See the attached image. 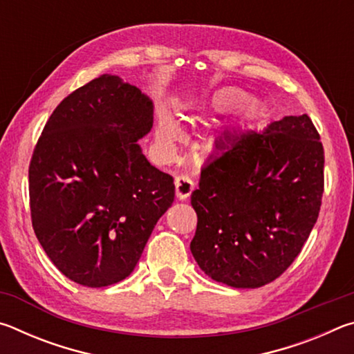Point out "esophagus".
Returning a JSON list of instances; mask_svg holds the SVG:
<instances>
[{"label": "esophagus", "mask_w": 354, "mask_h": 354, "mask_svg": "<svg viewBox=\"0 0 354 354\" xmlns=\"http://www.w3.org/2000/svg\"><path fill=\"white\" fill-rule=\"evenodd\" d=\"M175 187H176V196L179 200H184L190 196L192 192L195 189L194 181L189 176L185 175H179L175 178Z\"/></svg>", "instance_id": "obj_1"}]
</instances>
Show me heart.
<instances>
[{"instance_id":"obj_1","label":"heart","mask_w":354,"mask_h":354,"mask_svg":"<svg viewBox=\"0 0 354 354\" xmlns=\"http://www.w3.org/2000/svg\"><path fill=\"white\" fill-rule=\"evenodd\" d=\"M206 107L215 113L237 111L245 118H254L262 111L259 101L254 98H247V93L237 87H223L214 92L206 101ZM156 137L162 145H170V143L176 142L181 137V129L169 113H160L159 115Z\"/></svg>"}]
</instances>
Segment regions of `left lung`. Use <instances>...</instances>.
<instances>
[{"label":"left lung","instance_id":"1","mask_svg":"<svg viewBox=\"0 0 354 354\" xmlns=\"http://www.w3.org/2000/svg\"><path fill=\"white\" fill-rule=\"evenodd\" d=\"M325 153L306 113L225 134L192 192L190 251L207 277L256 289L281 277L319 218Z\"/></svg>","mask_w":354,"mask_h":354}]
</instances>
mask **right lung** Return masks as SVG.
<instances>
[{
	"label": "right lung",
	"mask_w": 354,
	"mask_h": 354,
	"mask_svg": "<svg viewBox=\"0 0 354 354\" xmlns=\"http://www.w3.org/2000/svg\"><path fill=\"white\" fill-rule=\"evenodd\" d=\"M153 101L115 75L76 88L53 111L29 164L35 236L68 279L106 287L129 277L175 200L169 173L137 140Z\"/></svg>",
	"instance_id": "right-lung-1"
}]
</instances>
